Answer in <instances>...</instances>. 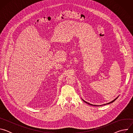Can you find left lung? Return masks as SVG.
I'll return each instance as SVG.
<instances>
[{
	"label": "left lung",
	"mask_w": 133,
	"mask_h": 133,
	"mask_svg": "<svg viewBox=\"0 0 133 133\" xmlns=\"http://www.w3.org/2000/svg\"><path fill=\"white\" fill-rule=\"evenodd\" d=\"M118 97H117V98H116L115 99H114L113 101H112L111 102H109V103H107V104H104V105H106V104H110V103H112V102H114L117 98H118ZM83 101L85 102V103H87V104H89V105H92V106H99V105L98 106H97V105H92V104H90V103H87V102H86V101H85L84 99H83ZM100 106H101V105H100Z\"/></svg>",
	"instance_id": "left-lung-1"
}]
</instances>
